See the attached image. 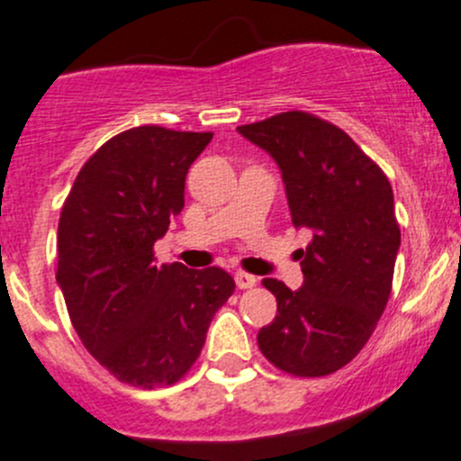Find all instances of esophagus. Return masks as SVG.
I'll return each instance as SVG.
<instances>
[{
  "label": "esophagus",
  "mask_w": 461,
  "mask_h": 461,
  "mask_svg": "<svg viewBox=\"0 0 461 461\" xmlns=\"http://www.w3.org/2000/svg\"><path fill=\"white\" fill-rule=\"evenodd\" d=\"M234 281H236V287H239V290H249V287L257 285V276H252V274H245V272H236Z\"/></svg>",
  "instance_id": "34e87169"
}]
</instances>
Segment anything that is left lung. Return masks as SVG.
<instances>
[{
  "label": "left lung",
  "mask_w": 461,
  "mask_h": 461,
  "mask_svg": "<svg viewBox=\"0 0 461 461\" xmlns=\"http://www.w3.org/2000/svg\"><path fill=\"white\" fill-rule=\"evenodd\" d=\"M239 133L267 151L281 169L301 249L303 285L265 278L276 317L258 330V348L276 368L323 376L350 364L388 303L402 234L393 187L384 171L334 124L287 111Z\"/></svg>",
  "instance_id": "1"
}]
</instances>
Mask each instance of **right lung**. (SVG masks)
Returning <instances> with one entry per match:
<instances>
[{
	"instance_id": "1",
	"label": "right lung",
	"mask_w": 461,
	"mask_h": 461,
	"mask_svg": "<svg viewBox=\"0 0 461 461\" xmlns=\"http://www.w3.org/2000/svg\"><path fill=\"white\" fill-rule=\"evenodd\" d=\"M212 136L165 127L118 133L88 158L62 207L58 285L68 317L86 350L129 385L176 384L234 292L225 269L153 257Z\"/></svg>"
}]
</instances>
